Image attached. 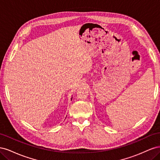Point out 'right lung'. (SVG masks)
Masks as SVG:
<instances>
[{
	"label": "right lung",
	"instance_id": "1",
	"mask_svg": "<svg viewBox=\"0 0 160 160\" xmlns=\"http://www.w3.org/2000/svg\"><path fill=\"white\" fill-rule=\"evenodd\" d=\"M72 98H71V100H72Z\"/></svg>",
	"mask_w": 160,
	"mask_h": 160
}]
</instances>
